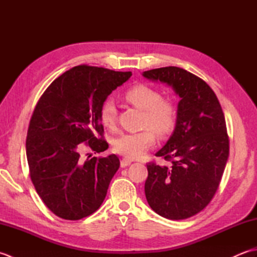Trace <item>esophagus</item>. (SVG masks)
Segmentation results:
<instances>
[{"instance_id": "obj_1", "label": "esophagus", "mask_w": 257, "mask_h": 257, "mask_svg": "<svg viewBox=\"0 0 257 257\" xmlns=\"http://www.w3.org/2000/svg\"><path fill=\"white\" fill-rule=\"evenodd\" d=\"M132 162L133 161L130 159H127V158H122L121 161H120V166H121V168H125V167H128Z\"/></svg>"}]
</instances>
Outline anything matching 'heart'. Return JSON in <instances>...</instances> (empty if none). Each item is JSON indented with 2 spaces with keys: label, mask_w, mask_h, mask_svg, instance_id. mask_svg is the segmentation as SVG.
I'll return each mask as SVG.
<instances>
[{
  "label": "heart",
  "mask_w": 257,
  "mask_h": 257,
  "mask_svg": "<svg viewBox=\"0 0 257 257\" xmlns=\"http://www.w3.org/2000/svg\"><path fill=\"white\" fill-rule=\"evenodd\" d=\"M124 99L136 108L144 110L143 132L122 134L113 141V150L129 159H138L155 146L156 135L170 134L177 122V109L172 100L163 98L161 92L154 87L139 84L124 92ZM100 120L109 129L117 124L118 111L110 99L103 101L100 108Z\"/></svg>",
  "instance_id": "obj_1"
}]
</instances>
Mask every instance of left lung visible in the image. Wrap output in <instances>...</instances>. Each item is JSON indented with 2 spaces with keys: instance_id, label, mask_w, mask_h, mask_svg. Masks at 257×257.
<instances>
[{
  "instance_id": "left-lung-1",
  "label": "left lung",
  "mask_w": 257,
  "mask_h": 257,
  "mask_svg": "<svg viewBox=\"0 0 257 257\" xmlns=\"http://www.w3.org/2000/svg\"><path fill=\"white\" fill-rule=\"evenodd\" d=\"M143 75L172 86L181 98L174 132L156 154L170 167L147 163L146 198L166 219H188L210 203L220 185L230 150L224 113L211 87L183 68L161 67Z\"/></svg>"
}]
</instances>
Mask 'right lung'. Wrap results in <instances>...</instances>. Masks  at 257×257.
<instances>
[{"instance_id":"1","label":"right lung","mask_w":257,"mask_h":257,"mask_svg":"<svg viewBox=\"0 0 257 257\" xmlns=\"http://www.w3.org/2000/svg\"><path fill=\"white\" fill-rule=\"evenodd\" d=\"M130 76L79 65L54 80L36 103L26 137L30 177L44 204L61 219L88 216L106 198L119 158L84 159L81 152L85 147L95 154L108 149L100 108Z\"/></svg>"}]
</instances>
